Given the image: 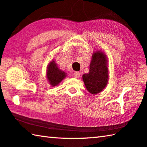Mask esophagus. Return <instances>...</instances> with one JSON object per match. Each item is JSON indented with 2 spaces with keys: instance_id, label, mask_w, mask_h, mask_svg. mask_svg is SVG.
<instances>
[{
  "instance_id": "1",
  "label": "esophagus",
  "mask_w": 147,
  "mask_h": 147,
  "mask_svg": "<svg viewBox=\"0 0 147 147\" xmlns=\"http://www.w3.org/2000/svg\"><path fill=\"white\" fill-rule=\"evenodd\" d=\"M74 76L76 78H79L80 77V73L79 71H75V73L74 74Z\"/></svg>"
}]
</instances>
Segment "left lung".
<instances>
[{
    "label": "left lung",
    "instance_id": "1",
    "mask_svg": "<svg viewBox=\"0 0 147 147\" xmlns=\"http://www.w3.org/2000/svg\"><path fill=\"white\" fill-rule=\"evenodd\" d=\"M107 64V55L102 51H97L93 53L89 73L83 75L84 85L90 94H98L107 86L109 79Z\"/></svg>",
    "mask_w": 147,
    "mask_h": 147
}]
</instances>
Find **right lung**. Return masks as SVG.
I'll use <instances>...</instances> for the list:
<instances>
[{
  "instance_id": "right-lung-1",
  "label": "right lung",
  "mask_w": 147,
  "mask_h": 147,
  "mask_svg": "<svg viewBox=\"0 0 147 147\" xmlns=\"http://www.w3.org/2000/svg\"><path fill=\"white\" fill-rule=\"evenodd\" d=\"M47 79L51 86L58 85L66 77V74L58 68L55 62L53 60L49 63L46 71Z\"/></svg>"
}]
</instances>
